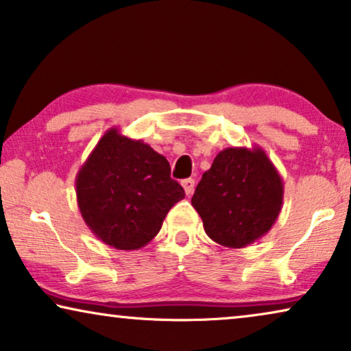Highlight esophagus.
I'll list each match as a JSON object with an SVG mask.
<instances>
[{
	"mask_svg": "<svg viewBox=\"0 0 351 351\" xmlns=\"http://www.w3.org/2000/svg\"><path fill=\"white\" fill-rule=\"evenodd\" d=\"M182 186H184L186 195H191V193H193V190H195V180L193 179L182 180Z\"/></svg>",
	"mask_w": 351,
	"mask_h": 351,
	"instance_id": "34e87169",
	"label": "esophagus"
}]
</instances>
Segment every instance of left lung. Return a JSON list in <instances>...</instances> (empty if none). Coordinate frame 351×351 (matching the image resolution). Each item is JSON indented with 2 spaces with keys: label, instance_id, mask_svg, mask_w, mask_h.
Masks as SVG:
<instances>
[{
  "label": "left lung",
  "instance_id": "obj_1",
  "mask_svg": "<svg viewBox=\"0 0 351 351\" xmlns=\"http://www.w3.org/2000/svg\"><path fill=\"white\" fill-rule=\"evenodd\" d=\"M282 195L280 172L261 147H230L201 177L191 204L213 241L239 249L270 232L281 213Z\"/></svg>",
  "mask_w": 351,
  "mask_h": 351
}]
</instances>
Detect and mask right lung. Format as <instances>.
Segmentation results:
<instances>
[{
	"mask_svg": "<svg viewBox=\"0 0 351 351\" xmlns=\"http://www.w3.org/2000/svg\"><path fill=\"white\" fill-rule=\"evenodd\" d=\"M76 201L90 232L108 246L134 251L152 241L185 198L171 166L148 143L110 128L76 174Z\"/></svg>",
	"mask_w": 351,
	"mask_h": 351,
	"instance_id": "add662e5",
	"label": "right lung"
}]
</instances>
